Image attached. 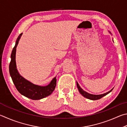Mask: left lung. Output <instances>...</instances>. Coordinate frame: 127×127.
Segmentation results:
<instances>
[{"label": "left lung", "instance_id": "1", "mask_svg": "<svg viewBox=\"0 0 127 127\" xmlns=\"http://www.w3.org/2000/svg\"><path fill=\"white\" fill-rule=\"evenodd\" d=\"M77 88L78 89V91H79V93L82 94V95L84 96V97L86 98L87 99H91V100H98V99H99L102 98V97H103L104 96H105L108 94V93H109L110 92H111L113 90V89H112L110 90V91L107 92V93H104L102 94H99V95H95V94H90L87 93V92L84 91V90H83V89H82L79 86V84L78 83V82H77Z\"/></svg>", "mask_w": 127, "mask_h": 127}]
</instances>
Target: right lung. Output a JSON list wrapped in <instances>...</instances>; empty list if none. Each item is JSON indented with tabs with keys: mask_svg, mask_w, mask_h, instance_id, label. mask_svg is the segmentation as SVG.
Returning a JSON list of instances; mask_svg holds the SVG:
<instances>
[{
	"mask_svg": "<svg viewBox=\"0 0 127 127\" xmlns=\"http://www.w3.org/2000/svg\"><path fill=\"white\" fill-rule=\"evenodd\" d=\"M23 33L18 36L11 54V61L9 64V73L13 83L18 92L26 97L33 100H39L49 96L54 91L57 84V78L54 77L50 83L45 86L34 84L22 77L17 68L15 61L16 48Z\"/></svg>",
	"mask_w": 127,
	"mask_h": 127,
	"instance_id": "right-lung-1",
	"label": "right lung"
}]
</instances>
